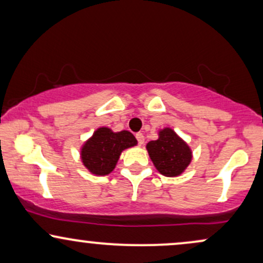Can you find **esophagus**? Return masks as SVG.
Instances as JSON below:
<instances>
[{"label": "esophagus", "mask_w": 263, "mask_h": 263, "mask_svg": "<svg viewBox=\"0 0 263 263\" xmlns=\"http://www.w3.org/2000/svg\"><path fill=\"white\" fill-rule=\"evenodd\" d=\"M136 138H137L138 144H140V146H142V144L144 143V136L142 135L141 132H138V134H136Z\"/></svg>", "instance_id": "34e87169"}]
</instances>
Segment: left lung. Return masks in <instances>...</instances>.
<instances>
[{
	"instance_id": "8db88e82",
	"label": "left lung",
	"mask_w": 263,
	"mask_h": 263,
	"mask_svg": "<svg viewBox=\"0 0 263 263\" xmlns=\"http://www.w3.org/2000/svg\"><path fill=\"white\" fill-rule=\"evenodd\" d=\"M158 136V140L151 141L146 146L153 164L163 176H180L192 162V149L170 127L161 129Z\"/></svg>"
}]
</instances>
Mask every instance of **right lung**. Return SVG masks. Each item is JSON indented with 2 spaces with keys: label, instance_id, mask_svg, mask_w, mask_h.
<instances>
[{
  "label": "right lung",
  "instance_id": "1",
  "mask_svg": "<svg viewBox=\"0 0 263 263\" xmlns=\"http://www.w3.org/2000/svg\"><path fill=\"white\" fill-rule=\"evenodd\" d=\"M136 144L137 140L131 132H114L108 127H100L81 147V161L95 176H107L116 167L122 151Z\"/></svg>",
  "mask_w": 263,
  "mask_h": 263
}]
</instances>
